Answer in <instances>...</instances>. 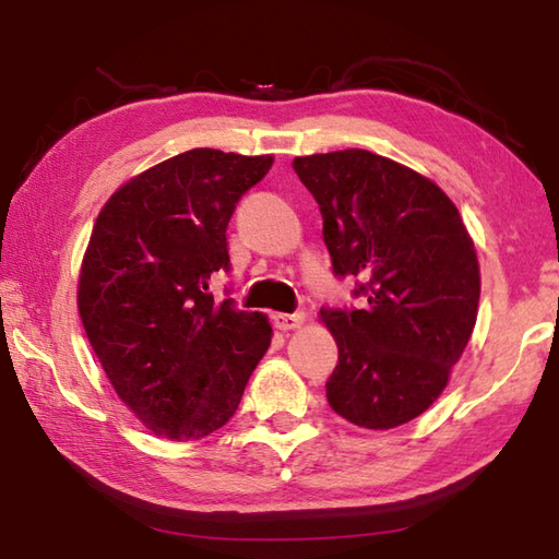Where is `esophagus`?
Instances as JSON below:
<instances>
[{
	"mask_svg": "<svg viewBox=\"0 0 559 559\" xmlns=\"http://www.w3.org/2000/svg\"><path fill=\"white\" fill-rule=\"evenodd\" d=\"M304 321H306V316H304L301 311H296V313H277V316H275V325H277L280 330H284V333H287V330L301 328Z\"/></svg>",
	"mask_w": 559,
	"mask_h": 559,
	"instance_id": "obj_1",
	"label": "esophagus"
}]
</instances>
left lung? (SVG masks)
I'll use <instances>...</instances> for the list:
<instances>
[{
    "label": "left lung",
    "instance_id": "8db88e82",
    "mask_svg": "<svg viewBox=\"0 0 559 559\" xmlns=\"http://www.w3.org/2000/svg\"><path fill=\"white\" fill-rule=\"evenodd\" d=\"M323 214L337 277L361 309H321L337 343L330 407L364 429L401 427L437 401L473 335L480 265L455 204L417 170L367 150L296 156Z\"/></svg>",
    "mask_w": 559,
    "mask_h": 559
}]
</instances>
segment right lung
<instances>
[{
    "instance_id": "right-lung-1",
    "label": "right lung",
    "mask_w": 559,
    "mask_h": 559,
    "mask_svg": "<svg viewBox=\"0 0 559 559\" xmlns=\"http://www.w3.org/2000/svg\"><path fill=\"white\" fill-rule=\"evenodd\" d=\"M272 156L190 150L112 192L91 231L76 306L120 401L156 437L198 441L234 417L270 347L263 313L210 294L229 270L236 202Z\"/></svg>"
}]
</instances>
